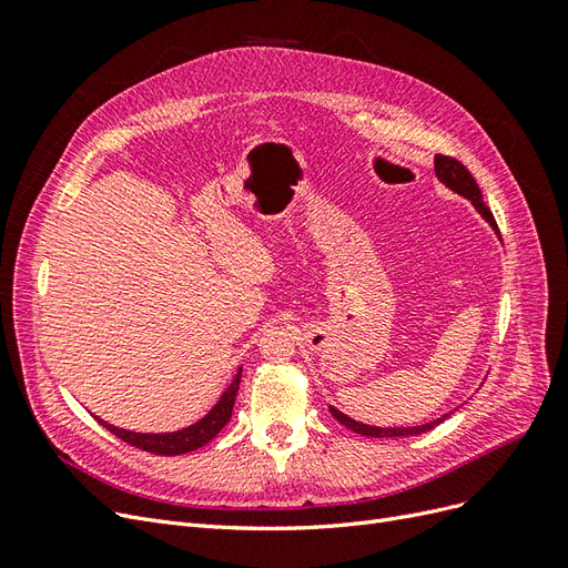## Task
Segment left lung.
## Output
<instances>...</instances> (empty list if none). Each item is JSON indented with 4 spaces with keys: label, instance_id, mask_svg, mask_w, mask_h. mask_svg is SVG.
<instances>
[{
    "label": "left lung",
    "instance_id": "obj_1",
    "mask_svg": "<svg viewBox=\"0 0 568 568\" xmlns=\"http://www.w3.org/2000/svg\"><path fill=\"white\" fill-rule=\"evenodd\" d=\"M434 168H436V178L445 184L450 186L455 194L469 199L474 203V209L486 217V222H490V227L497 232V236H500V230H497V222L490 213L488 205L484 203V194H480V189L476 184V180L471 178V173L467 168H464L457 159L453 156H443V153H436L434 159ZM329 412L334 415V419H338L343 426H348L351 432L359 434V436H372V438H403V436H419L424 432H432L434 426H438L443 419H448V415L436 419V422H428V424H422V426H407V428H382V426H369V424H359L355 419H351L348 415H343L341 409L336 407H329Z\"/></svg>",
    "mask_w": 568,
    "mask_h": 568
}]
</instances>
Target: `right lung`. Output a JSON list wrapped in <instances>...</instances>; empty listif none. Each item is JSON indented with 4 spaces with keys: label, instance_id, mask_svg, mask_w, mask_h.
<instances>
[{
    "label": "right lung",
    "instance_id": "1",
    "mask_svg": "<svg viewBox=\"0 0 568 568\" xmlns=\"http://www.w3.org/2000/svg\"><path fill=\"white\" fill-rule=\"evenodd\" d=\"M239 384H242V367H239L236 376L232 379V384L227 386V390L220 395V400L215 403V407L205 415L203 419H199L196 424L182 428V432H173V434H134V432H125V428H118L113 424H106L104 419L94 417L101 426H106L113 436H118L120 440L130 443L132 448H140L144 453H153V455H184L203 448L205 443H211L232 417V407H234V398Z\"/></svg>",
    "mask_w": 568,
    "mask_h": 568
}]
</instances>
